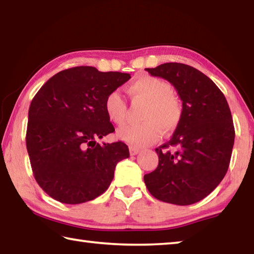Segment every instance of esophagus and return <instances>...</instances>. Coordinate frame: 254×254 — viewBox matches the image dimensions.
<instances>
[{"label": "esophagus", "mask_w": 254, "mask_h": 254, "mask_svg": "<svg viewBox=\"0 0 254 254\" xmlns=\"http://www.w3.org/2000/svg\"><path fill=\"white\" fill-rule=\"evenodd\" d=\"M140 152V149L139 148H135V147H130V154L131 156H135Z\"/></svg>", "instance_id": "obj_1"}]
</instances>
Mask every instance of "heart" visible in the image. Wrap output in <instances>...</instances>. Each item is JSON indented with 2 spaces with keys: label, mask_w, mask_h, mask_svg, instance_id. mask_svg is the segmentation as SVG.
Here are the masks:
<instances>
[{
  "label": "heart",
  "mask_w": 254,
  "mask_h": 254,
  "mask_svg": "<svg viewBox=\"0 0 254 254\" xmlns=\"http://www.w3.org/2000/svg\"><path fill=\"white\" fill-rule=\"evenodd\" d=\"M127 91L133 100L147 102V105L141 117L144 120L142 123L126 124L119 128V135L126 142L134 147H144L158 139L160 130L169 133L178 127L183 115L182 104L166 80L143 75L132 81ZM104 109L112 122L122 124L126 121L127 103L118 91L107 94Z\"/></svg>",
  "instance_id": "obj_1"
}]
</instances>
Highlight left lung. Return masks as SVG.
I'll return each mask as SVG.
<instances>
[{"label": "left lung", "mask_w": 254, "mask_h": 254, "mask_svg": "<svg viewBox=\"0 0 254 254\" xmlns=\"http://www.w3.org/2000/svg\"><path fill=\"white\" fill-rule=\"evenodd\" d=\"M145 70L174 86L183 101V115L171 139L156 149L158 167L144 175V184L161 201L197 203L229 169L235 136L229 104L214 81L194 67L166 63Z\"/></svg>", "instance_id": "8db88e82"}]
</instances>
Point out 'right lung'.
Instances as JSON below:
<instances>
[{"label":"right lung","mask_w":254,"mask_h":254,"mask_svg":"<svg viewBox=\"0 0 254 254\" xmlns=\"http://www.w3.org/2000/svg\"><path fill=\"white\" fill-rule=\"evenodd\" d=\"M131 78L119 71L79 66L45 83L29 107L25 142L34 179L51 198L80 204L104 192L127 145L96 142L114 127L104 109L107 94Z\"/></svg>","instance_id":"add662e5"}]
</instances>
